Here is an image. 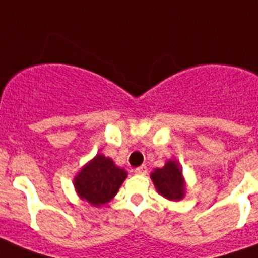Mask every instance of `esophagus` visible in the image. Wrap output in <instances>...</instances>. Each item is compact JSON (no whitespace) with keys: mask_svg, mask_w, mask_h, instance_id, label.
Masks as SVG:
<instances>
[{"mask_svg":"<svg viewBox=\"0 0 258 258\" xmlns=\"http://www.w3.org/2000/svg\"><path fill=\"white\" fill-rule=\"evenodd\" d=\"M134 172H135V174H139V175H145L146 172H147V167H146L145 165L139 166L137 169H134Z\"/></svg>","mask_w":258,"mask_h":258,"instance_id":"1","label":"esophagus"}]
</instances>
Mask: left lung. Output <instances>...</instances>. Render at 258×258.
Returning <instances> with one entry per match:
<instances>
[{"label":"left lung","instance_id":"8db88e82","mask_svg":"<svg viewBox=\"0 0 258 258\" xmlns=\"http://www.w3.org/2000/svg\"><path fill=\"white\" fill-rule=\"evenodd\" d=\"M150 178L153 180L158 194L165 197L166 200L178 202L186 196V180L182 167L176 159H169L163 167L154 169Z\"/></svg>","mask_w":258,"mask_h":258}]
</instances>
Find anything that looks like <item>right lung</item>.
Instances as JSON below:
<instances>
[{
	"mask_svg": "<svg viewBox=\"0 0 258 258\" xmlns=\"http://www.w3.org/2000/svg\"><path fill=\"white\" fill-rule=\"evenodd\" d=\"M125 178L124 169L115 165L111 158L96 154L74 176V188L80 200L100 208L116 196Z\"/></svg>",
	"mask_w": 258,
	"mask_h": 258,
	"instance_id": "add662e5",
	"label": "right lung"
}]
</instances>
